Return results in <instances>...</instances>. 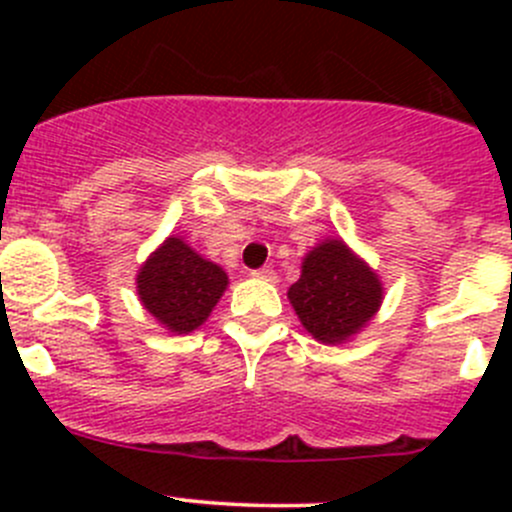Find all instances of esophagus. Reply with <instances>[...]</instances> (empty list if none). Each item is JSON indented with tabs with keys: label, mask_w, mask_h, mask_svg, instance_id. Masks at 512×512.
Returning a JSON list of instances; mask_svg holds the SVG:
<instances>
[{
	"label": "esophagus",
	"mask_w": 512,
	"mask_h": 512,
	"mask_svg": "<svg viewBox=\"0 0 512 512\" xmlns=\"http://www.w3.org/2000/svg\"><path fill=\"white\" fill-rule=\"evenodd\" d=\"M252 277H255V280L275 282V280H277V272L272 270V267H262V270H255V272H252Z\"/></svg>",
	"instance_id": "esophagus-1"
}]
</instances>
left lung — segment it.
<instances>
[{
  "instance_id": "8db88e82",
  "label": "left lung",
  "mask_w": 512,
  "mask_h": 512,
  "mask_svg": "<svg viewBox=\"0 0 512 512\" xmlns=\"http://www.w3.org/2000/svg\"><path fill=\"white\" fill-rule=\"evenodd\" d=\"M287 297L317 342L342 344L379 312L384 287L342 240H324L304 257L302 275Z\"/></svg>"
}]
</instances>
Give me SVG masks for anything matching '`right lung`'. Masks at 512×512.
Segmentation results:
<instances>
[{
  "mask_svg": "<svg viewBox=\"0 0 512 512\" xmlns=\"http://www.w3.org/2000/svg\"><path fill=\"white\" fill-rule=\"evenodd\" d=\"M136 285L141 304L158 324L188 334L210 317L227 289V275L180 237H168L138 270Z\"/></svg>",
  "mask_w": 512,
  "mask_h": 512,
  "instance_id": "1",
  "label": "right lung"
}]
</instances>
